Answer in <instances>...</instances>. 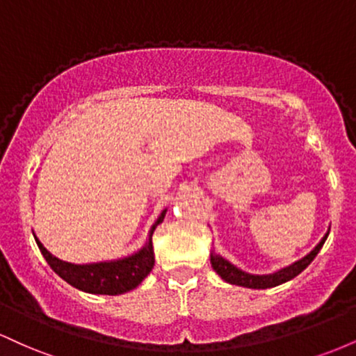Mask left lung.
Wrapping results in <instances>:
<instances>
[{
	"instance_id": "8db88e82",
	"label": "left lung",
	"mask_w": 356,
	"mask_h": 356,
	"mask_svg": "<svg viewBox=\"0 0 356 356\" xmlns=\"http://www.w3.org/2000/svg\"><path fill=\"white\" fill-rule=\"evenodd\" d=\"M328 234L330 231H326V234L323 236L320 243H318L305 257L295 261V263L289 264V266L277 269L275 273H269V275H252V273L244 271V269H241L236 266V264H232L229 259H226V257L218 254L216 251H211V266L224 281H226V283L229 284L244 286V288H251V289L275 288V286L283 284L286 281L296 277L301 271H305V269L309 266V263L316 257L318 252H320V249L323 248V244H325Z\"/></svg>"
}]
</instances>
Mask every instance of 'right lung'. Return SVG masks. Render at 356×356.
Wrapping results in <instances>:
<instances>
[{
  "instance_id": "add662e5",
  "label": "right lung",
  "mask_w": 356,
  "mask_h": 356,
  "mask_svg": "<svg viewBox=\"0 0 356 356\" xmlns=\"http://www.w3.org/2000/svg\"><path fill=\"white\" fill-rule=\"evenodd\" d=\"M165 212L167 209L162 211L159 218L155 219V222L150 226L144 246L138 249V251L129 256L118 257V259L100 261V263H68V261L53 256L43 246L42 241L36 238L35 234L33 236L47 263L50 264V268L61 280H65L68 284L80 289V291L92 293V295L117 296L136 289L145 280L147 275L152 271L155 263L152 234L155 227L164 220Z\"/></svg>"
}]
</instances>
